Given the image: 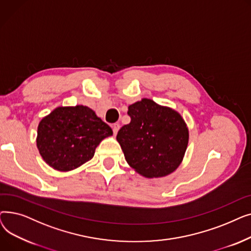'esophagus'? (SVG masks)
Segmentation results:
<instances>
[{"label": "esophagus", "instance_id": "esophagus-1", "mask_svg": "<svg viewBox=\"0 0 251 251\" xmlns=\"http://www.w3.org/2000/svg\"><path fill=\"white\" fill-rule=\"evenodd\" d=\"M112 129H113V132H114V134L116 135V134H117V132H118V130L120 129V124H119V123H115V124H113V125H112Z\"/></svg>", "mask_w": 251, "mask_h": 251}]
</instances>
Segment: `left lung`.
<instances>
[{
    "mask_svg": "<svg viewBox=\"0 0 251 251\" xmlns=\"http://www.w3.org/2000/svg\"><path fill=\"white\" fill-rule=\"evenodd\" d=\"M131 121L118 131L127 163L148 178L164 177L179 167L188 144V129L176 111L143 99L128 107Z\"/></svg>",
    "mask_w": 251,
    "mask_h": 251,
    "instance_id": "8db88e82",
    "label": "left lung"
}]
</instances>
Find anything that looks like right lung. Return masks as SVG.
Returning <instances> with one entry per match:
<instances>
[{"instance_id":"right-lung-1","label":"right lung","mask_w":251,"mask_h":251,"mask_svg":"<svg viewBox=\"0 0 251 251\" xmlns=\"http://www.w3.org/2000/svg\"><path fill=\"white\" fill-rule=\"evenodd\" d=\"M112 134L88 107H60L39 122L36 144L48 165L65 172L91 160L100 142Z\"/></svg>"}]
</instances>
